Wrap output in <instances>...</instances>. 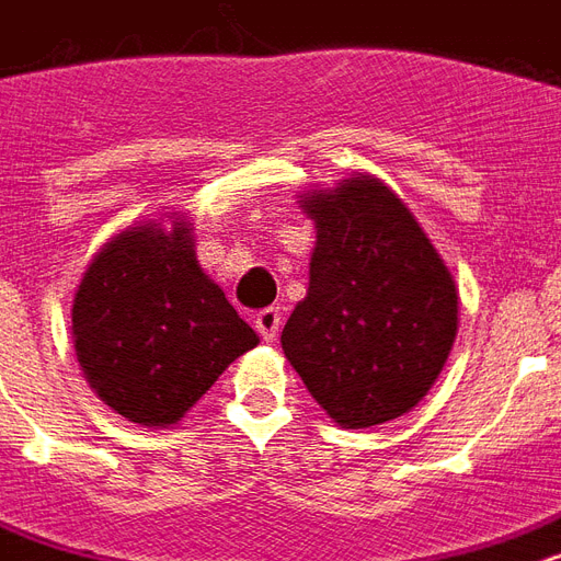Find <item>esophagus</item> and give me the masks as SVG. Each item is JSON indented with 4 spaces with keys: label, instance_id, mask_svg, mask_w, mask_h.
<instances>
[{
    "label": "esophagus",
    "instance_id": "esophagus-1",
    "mask_svg": "<svg viewBox=\"0 0 561 561\" xmlns=\"http://www.w3.org/2000/svg\"><path fill=\"white\" fill-rule=\"evenodd\" d=\"M279 327H282V309H279V306H267V309H261V312L255 314V330H259L264 342H276V335H279Z\"/></svg>",
    "mask_w": 561,
    "mask_h": 561
}]
</instances>
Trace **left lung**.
I'll return each instance as SVG.
<instances>
[{
    "label": "left lung",
    "mask_w": 561,
    "mask_h": 561,
    "mask_svg": "<svg viewBox=\"0 0 561 561\" xmlns=\"http://www.w3.org/2000/svg\"><path fill=\"white\" fill-rule=\"evenodd\" d=\"M318 240L309 291L282 330L306 389L344 428L404 416L458 335V288L408 205L371 175L302 193Z\"/></svg>",
    "instance_id": "1"
}]
</instances>
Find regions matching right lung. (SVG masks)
I'll list each match as a JSON object with an SVG mask.
<instances>
[{
    "instance_id": "right-lung-1",
    "label": "right lung",
    "mask_w": 561,
    "mask_h": 561,
    "mask_svg": "<svg viewBox=\"0 0 561 561\" xmlns=\"http://www.w3.org/2000/svg\"><path fill=\"white\" fill-rule=\"evenodd\" d=\"M73 347L91 389L130 422L165 428L259 344L198 267L193 228L172 217L124 228L91 259L73 297Z\"/></svg>"
}]
</instances>
